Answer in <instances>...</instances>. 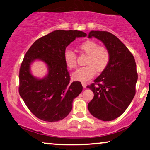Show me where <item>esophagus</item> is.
Listing matches in <instances>:
<instances>
[{
    "label": "esophagus",
    "mask_w": 150,
    "mask_h": 150,
    "mask_svg": "<svg viewBox=\"0 0 150 150\" xmlns=\"http://www.w3.org/2000/svg\"><path fill=\"white\" fill-rule=\"evenodd\" d=\"M81 84H82L83 88H86L87 84H86V82H82V83H81Z\"/></svg>",
    "instance_id": "1"
}]
</instances>
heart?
<instances>
[{
    "instance_id": "obj_1",
    "label": "heart",
    "mask_w": 150,
    "mask_h": 150,
    "mask_svg": "<svg viewBox=\"0 0 150 150\" xmlns=\"http://www.w3.org/2000/svg\"><path fill=\"white\" fill-rule=\"evenodd\" d=\"M79 50L88 54L86 60V66L79 68L73 74V79L76 81H86L92 78L96 74L103 71L110 60V53L105 46L98 45L96 41L88 40L79 45ZM64 59L66 66L69 69H74L77 67V57L74 52L66 50L64 52Z\"/></svg>"
}]
</instances>
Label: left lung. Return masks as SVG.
Listing matches in <instances>:
<instances>
[{
  "label": "left lung",
  "mask_w": 150,
  "mask_h": 150,
  "mask_svg": "<svg viewBox=\"0 0 150 150\" xmlns=\"http://www.w3.org/2000/svg\"><path fill=\"white\" fill-rule=\"evenodd\" d=\"M91 37L105 44L110 60L94 83L87 86L94 93L88 109L95 117L111 121L125 111L135 96L138 79L136 62L125 45L113 34L93 30L88 34V38Z\"/></svg>",
  "instance_id": "1"
}]
</instances>
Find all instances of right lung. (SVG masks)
<instances>
[{
	"label": "right lung",
	"mask_w": 150,
	"mask_h": 150,
	"mask_svg": "<svg viewBox=\"0 0 150 150\" xmlns=\"http://www.w3.org/2000/svg\"><path fill=\"white\" fill-rule=\"evenodd\" d=\"M86 36L77 30H55L37 39L26 52L19 71L18 91L38 118L57 122L71 112L73 100L83 87L80 81L70 82L64 54L75 38ZM37 59L44 61L48 67V75L42 79L34 77L30 72V66Z\"/></svg>",
	"instance_id": "add662e5"
}]
</instances>
